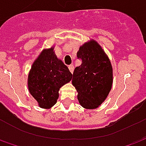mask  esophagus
<instances>
[{"label":"esophagus","instance_id":"esophagus-1","mask_svg":"<svg viewBox=\"0 0 146 146\" xmlns=\"http://www.w3.org/2000/svg\"><path fill=\"white\" fill-rule=\"evenodd\" d=\"M69 70H70V73H73V70H74V66H73V65H70V66H69Z\"/></svg>","mask_w":146,"mask_h":146}]
</instances>
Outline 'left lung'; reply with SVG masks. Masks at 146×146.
<instances>
[{"mask_svg":"<svg viewBox=\"0 0 146 146\" xmlns=\"http://www.w3.org/2000/svg\"><path fill=\"white\" fill-rule=\"evenodd\" d=\"M76 56L81 64L74 70L72 83L78 92L77 99L84 108H96L111 89V62L101 46L93 40L80 46Z\"/></svg>","mask_w":146,"mask_h":146,"instance_id":"left-lung-1","label":"left lung"}]
</instances>
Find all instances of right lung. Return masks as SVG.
<instances>
[{
	"label": "right lung",
	"instance_id": "obj_1",
	"mask_svg": "<svg viewBox=\"0 0 146 146\" xmlns=\"http://www.w3.org/2000/svg\"><path fill=\"white\" fill-rule=\"evenodd\" d=\"M72 77L68 67L58 59L51 47L44 50L33 63L28 75V89L39 107L50 108L57 103L60 88Z\"/></svg>",
	"mask_w": 146,
	"mask_h": 146
}]
</instances>
